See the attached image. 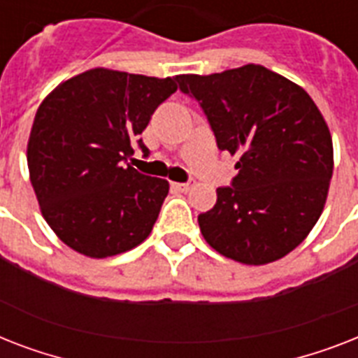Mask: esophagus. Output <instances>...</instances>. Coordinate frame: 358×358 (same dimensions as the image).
Listing matches in <instances>:
<instances>
[{"label":"esophagus","instance_id":"obj_1","mask_svg":"<svg viewBox=\"0 0 358 358\" xmlns=\"http://www.w3.org/2000/svg\"><path fill=\"white\" fill-rule=\"evenodd\" d=\"M193 185H195V184H193V182H187V184H180V182H174L173 187H174V189H176V191H182V193H187V191L193 189Z\"/></svg>","mask_w":358,"mask_h":358}]
</instances>
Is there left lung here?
Listing matches in <instances>:
<instances>
[{
	"mask_svg": "<svg viewBox=\"0 0 358 358\" xmlns=\"http://www.w3.org/2000/svg\"><path fill=\"white\" fill-rule=\"evenodd\" d=\"M201 103L219 150L238 156L232 187L199 215L206 243L245 266H266L303 243L333 176V137L308 92L260 64L176 76Z\"/></svg>",
	"mask_w": 358,
	"mask_h": 358,
	"instance_id": "left-lung-1",
	"label": "left lung"
}]
</instances>
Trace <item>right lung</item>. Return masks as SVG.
<instances>
[{"label":"right lung","instance_id":"obj_1","mask_svg":"<svg viewBox=\"0 0 358 358\" xmlns=\"http://www.w3.org/2000/svg\"><path fill=\"white\" fill-rule=\"evenodd\" d=\"M174 78L91 69L59 83L36 109L27 167L42 217L89 258L131 250L152 232L169 182L124 165Z\"/></svg>","mask_w":358,"mask_h":358}]
</instances>
